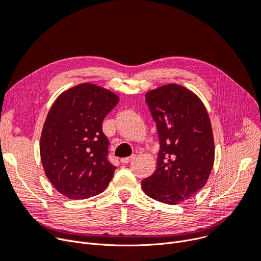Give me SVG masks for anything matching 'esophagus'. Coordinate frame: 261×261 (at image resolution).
Listing matches in <instances>:
<instances>
[{
    "label": "esophagus",
    "mask_w": 261,
    "mask_h": 261,
    "mask_svg": "<svg viewBox=\"0 0 261 261\" xmlns=\"http://www.w3.org/2000/svg\"><path fill=\"white\" fill-rule=\"evenodd\" d=\"M134 158H135V155L129 156V157H125V158H122V159H121V163H122V164H128V163H130V161H132Z\"/></svg>",
    "instance_id": "1"
}]
</instances>
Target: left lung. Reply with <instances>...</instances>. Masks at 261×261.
<instances>
[{"label":"left lung","mask_w":261,"mask_h":261,"mask_svg":"<svg viewBox=\"0 0 261 261\" xmlns=\"http://www.w3.org/2000/svg\"><path fill=\"white\" fill-rule=\"evenodd\" d=\"M156 123L157 167L141 181L146 195L176 205L201 190L213 170L215 144L207 110L193 92L170 84L145 94Z\"/></svg>","instance_id":"left-lung-1"}]
</instances>
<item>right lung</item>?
Instances as JSON below:
<instances>
[{
    "label": "right lung",
    "mask_w": 261,
    "mask_h": 261,
    "mask_svg": "<svg viewBox=\"0 0 261 261\" xmlns=\"http://www.w3.org/2000/svg\"><path fill=\"white\" fill-rule=\"evenodd\" d=\"M119 102L114 92L82 84L61 93L49 109L40 138L45 175L73 200L103 192L117 167L108 159L104 118Z\"/></svg>",
    "instance_id": "add662e5"
}]
</instances>
